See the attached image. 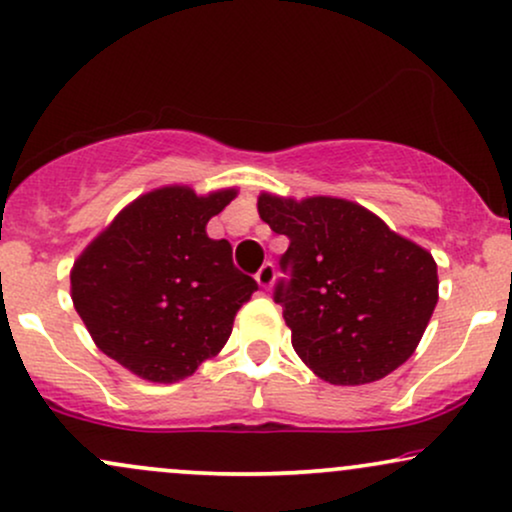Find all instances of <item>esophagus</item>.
I'll use <instances>...</instances> for the list:
<instances>
[{"mask_svg":"<svg viewBox=\"0 0 512 512\" xmlns=\"http://www.w3.org/2000/svg\"><path fill=\"white\" fill-rule=\"evenodd\" d=\"M274 276H276L274 264H272V262H264L262 267H260V272L255 274V279H257V283H260V286L264 288V291H267V288L274 283Z\"/></svg>","mask_w":512,"mask_h":512,"instance_id":"1","label":"esophagus"}]
</instances>
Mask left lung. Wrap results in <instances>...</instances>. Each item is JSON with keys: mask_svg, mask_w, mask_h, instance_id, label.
Listing matches in <instances>:
<instances>
[{"mask_svg": "<svg viewBox=\"0 0 512 512\" xmlns=\"http://www.w3.org/2000/svg\"><path fill=\"white\" fill-rule=\"evenodd\" d=\"M262 221L288 238L274 300L319 379L360 386L415 353L439 300L436 262L377 214L338 197L262 193Z\"/></svg>", "mask_w": 512, "mask_h": 512, "instance_id": "1", "label": "left lung"}]
</instances>
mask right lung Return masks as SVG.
Segmentation results:
<instances>
[{"label": "right lung", "mask_w": 512, "mask_h": 512, "mask_svg": "<svg viewBox=\"0 0 512 512\" xmlns=\"http://www.w3.org/2000/svg\"><path fill=\"white\" fill-rule=\"evenodd\" d=\"M236 197L152 190L119 212L71 269L73 307L104 355L157 384L190 377L229 341L257 291L207 221Z\"/></svg>", "instance_id": "right-lung-1"}]
</instances>
